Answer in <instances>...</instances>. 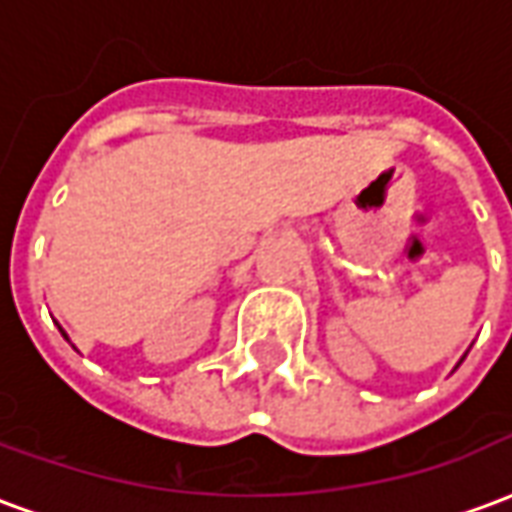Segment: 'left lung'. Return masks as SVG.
<instances>
[{"mask_svg":"<svg viewBox=\"0 0 512 512\" xmlns=\"http://www.w3.org/2000/svg\"><path fill=\"white\" fill-rule=\"evenodd\" d=\"M466 354H469V351H466ZM466 354H463V356H461V362H463V359H466ZM461 362H458V365L452 367V370H458V367H461Z\"/></svg>","mask_w":512,"mask_h":512,"instance_id":"obj_1","label":"left lung"}]
</instances>
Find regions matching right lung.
<instances>
[{"mask_svg": "<svg viewBox=\"0 0 512 512\" xmlns=\"http://www.w3.org/2000/svg\"><path fill=\"white\" fill-rule=\"evenodd\" d=\"M57 326H60V323H57ZM60 332H62V337L68 340V334H65V329H62V326H60ZM68 343H71V340H68ZM73 348H76V345H73Z\"/></svg>", "mask_w": 512, "mask_h": 512, "instance_id": "obj_1", "label": "right lung"}]
</instances>
